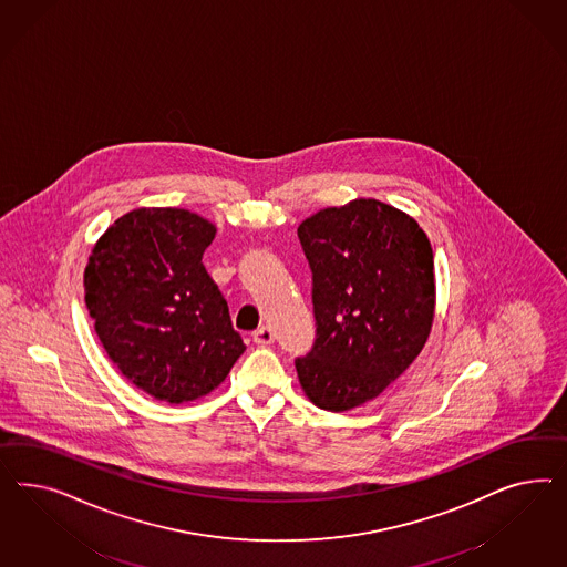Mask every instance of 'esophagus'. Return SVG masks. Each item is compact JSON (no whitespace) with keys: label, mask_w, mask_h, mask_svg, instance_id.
<instances>
[{"label":"esophagus","mask_w":567,"mask_h":567,"mask_svg":"<svg viewBox=\"0 0 567 567\" xmlns=\"http://www.w3.org/2000/svg\"><path fill=\"white\" fill-rule=\"evenodd\" d=\"M275 341V332H272V328L270 327H259L256 332H254V343L259 344V347H266V344H272Z\"/></svg>","instance_id":"34e87169"}]
</instances>
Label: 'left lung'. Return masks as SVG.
I'll return each instance as SVG.
<instances>
[{"instance_id":"1","label":"left lung","mask_w":567,"mask_h":567,"mask_svg":"<svg viewBox=\"0 0 567 567\" xmlns=\"http://www.w3.org/2000/svg\"><path fill=\"white\" fill-rule=\"evenodd\" d=\"M316 343L295 361L313 405L349 412L377 399L429 341L436 285L426 233L410 214L353 199L306 218Z\"/></svg>"}]
</instances>
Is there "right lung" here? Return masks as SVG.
Masks as SVG:
<instances>
[{"mask_svg": "<svg viewBox=\"0 0 567 567\" xmlns=\"http://www.w3.org/2000/svg\"><path fill=\"white\" fill-rule=\"evenodd\" d=\"M214 237L216 226L189 209L137 207L86 261V309L107 358L157 401L212 393L245 351L202 261Z\"/></svg>", "mask_w": 567, "mask_h": 567, "instance_id": "add662e5", "label": "right lung"}]
</instances>
